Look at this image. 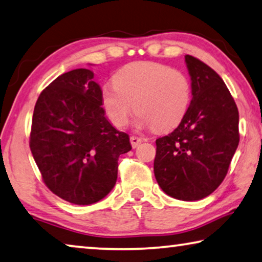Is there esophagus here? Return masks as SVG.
<instances>
[{"label":"esophagus","mask_w":262,"mask_h":262,"mask_svg":"<svg viewBox=\"0 0 262 262\" xmlns=\"http://www.w3.org/2000/svg\"><path fill=\"white\" fill-rule=\"evenodd\" d=\"M143 139L139 138V136H130V143H132V147L133 148H136L139 146V144L142 142Z\"/></svg>","instance_id":"34e87169"}]
</instances>
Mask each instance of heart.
Returning <instances> with one entry per match:
<instances>
[{"instance_id": "heart-1", "label": "heart", "mask_w": 262, "mask_h": 262, "mask_svg": "<svg viewBox=\"0 0 262 262\" xmlns=\"http://www.w3.org/2000/svg\"><path fill=\"white\" fill-rule=\"evenodd\" d=\"M113 82L102 89L101 101L110 121L118 128L126 126L135 110L139 127L169 130L182 121L189 108V78L167 65L133 63L119 70Z\"/></svg>"}]
</instances>
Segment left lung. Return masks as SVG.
Listing matches in <instances>:
<instances>
[{
    "mask_svg": "<svg viewBox=\"0 0 262 262\" xmlns=\"http://www.w3.org/2000/svg\"><path fill=\"white\" fill-rule=\"evenodd\" d=\"M192 100L172 133L156 140L154 173L165 193L199 201L222 184L239 144V113L219 74L185 56Z\"/></svg>",
    "mask_w": 262,
    "mask_h": 262,
    "instance_id": "left-lung-1",
    "label": "left lung"
}]
</instances>
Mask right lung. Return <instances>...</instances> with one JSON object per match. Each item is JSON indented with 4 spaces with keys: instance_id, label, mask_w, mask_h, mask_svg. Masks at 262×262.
Returning a JSON list of instances; mask_svg holds the SVG:
<instances>
[{
    "instance_id": "add662e5",
    "label": "right lung",
    "mask_w": 262,
    "mask_h": 262,
    "mask_svg": "<svg viewBox=\"0 0 262 262\" xmlns=\"http://www.w3.org/2000/svg\"><path fill=\"white\" fill-rule=\"evenodd\" d=\"M87 69L56 78L34 110L30 149L45 185L66 202L90 205L106 197L118 178V160L129 136L105 116L101 89Z\"/></svg>"
}]
</instances>
